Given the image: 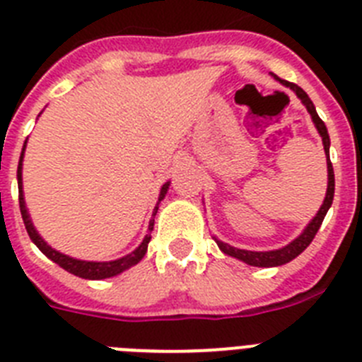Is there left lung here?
Instances as JSON below:
<instances>
[{
    "label": "left lung",
    "instance_id": "obj_1",
    "mask_svg": "<svg viewBox=\"0 0 362 362\" xmlns=\"http://www.w3.org/2000/svg\"><path fill=\"white\" fill-rule=\"evenodd\" d=\"M274 78L280 80L284 86L291 88L293 91L296 93V97L300 98L302 104L308 107V111H310V115H311V119H313L315 126H317V129H319V134H320V137H322V143H324V151H326V157H328V192H326V197H324V203H322V206H320V211L317 212V216H315L313 219H311V223L305 227L304 233L296 238L295 242H291L289 245L282 247V249H278V251H267V252L243 251V249H236V247H230L228 243H223V242H219V240H216L218 247L225 252V255L234 256V258H238V260L245 262V264H249V265H255V267H274V265H284V264H287V262H291L293 258H296V256L300 255L302 251H305V247L313 242L315 234L319 233L320 225H322V221H324V216H326L328 209L332 206L333 194H335V174H333L332 160H329V135H328V129H326V124H324L322 119L317 115V110H315L313 102H311V98L308 97V93H305L304 89L298 88V86L293 84V82H287V80L278 78V76H274Z\"/></svg>",
    "mask_w": 362,
    "mask_h": 362
}]
</instances>
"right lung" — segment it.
Listing matches in <instances>:
<instances>
[{
    "mask_svg": "<svg viewBox=\"0 0 362 362\" xmlns=\"http://www.w3.org/2000/svg\"><path fill=\"white\" fill-rule=\"evenodd\" d=\"M25 144H27V141H25ZM23 150H25V146H23ZM21 159H23V151H21ZM21 159H20V165H18V190H20L21 218H23V223H25V228H27V233H29L30 240L36 243V247H38L40 251L47 256V258H51L54 264L60 265L62 269H66L67 273L75 274V276H80V278H88V280H102V278L115 276V274L122 273V271H126L128 267H132V265L139 264V262L143 260V256L146 255L148 243H150V240H151L150 234H146V238L143 240V243H141V245H139L137 249L132 252V255L124 256V258H119V260H113V262H82V260H75V258H69V256L62 255V252L51 249V247H49L47 243L43 242L42 238L38 236L36 228H34L33 223H30L29 214H27L25 202H23V190H21ZM166 190H168V183L163 185V188H160L159 202L163 199V197H165ZM157 205H159V203H157ZM157 209H159V206H156L153 216H156ZM148 230H150V233L153 230V219L150 221V227H148Z\"/></svg>",
    "mask_w": 362,
    "mask_h": 362,
    "instance_id": "1",
    "label": "right lung"
}]
</instances>
